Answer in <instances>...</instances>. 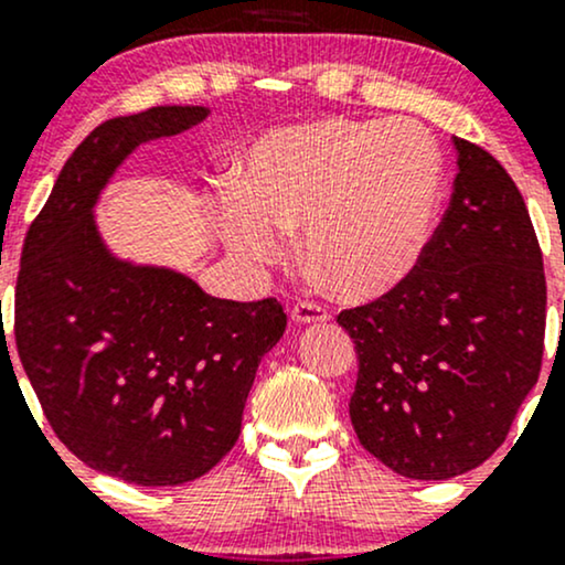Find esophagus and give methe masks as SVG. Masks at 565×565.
I'll use <instances>...</instances> for the list:
<instances>
[{
  "label": "esophagus",
  "mask_w": 565,
  "mask_h": 565,
  "mask_svg": "<svg viewBox=\"0 0 565 565\" xmlns=\"http://www.w3.org/2000/svg\"><path fill=\"white\" fill-rule=\"evenodd\" d=\"M329 319L327 305L313 300H300L291 308V321L295 323H321Z\"/></svg>",
  "instance_id": "1"
}]
</instances>
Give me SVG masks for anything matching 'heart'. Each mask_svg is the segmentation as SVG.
Returning <instances> with one entry per match:
<instances>
[{"instance_id":"heart-1","label":"heart","mask_w":565,"mask_h":565,"mask_svg":"<svg viewBox=\"0 0 565 565\" xmlns=\"http://www.w3.org/2000/svg\"><path fill=\"white\" fill-rule=\"evenodd\" d=\"M444 185L436 140L412 121L319 119L274 129L246 151L217 228L233 255L268 263L302 228V255L353 300L404 281L423 257Z\"/></svg>"}]
</instances>
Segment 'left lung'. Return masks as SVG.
Wrapping results in <instances>:
<instances>
[{"label":"left lung","instance_id":"left-lung-1","mask_svg":"<svg viewBox=\"0 0 565 565\" xmlns=\"http://www.w3.org/2000/svg\"><path fill=\"white\" fill-rule=\"evenodd\" d=\"M454 148L449 210L423 257L337 316L359 353L355 436L417 481L462 476L504 444L544 353L547 284L526 201L489 151Z\"/></svg>","mask_w":565,"mask_h":565}]
</instances>
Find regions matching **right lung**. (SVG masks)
Returning <instances> with one entry per match:
<instances>
[{
  "label": "right lung",
  "mask_w": 565,
  "mask_h": 565,
  "mask_svg": "<svg viewBox=\"0 0 565 565\" xmlns=\"http://www.w3.org/2000/svg\"><path fill=\"white\" fill-rule=\"evenodd\" d=\"M204 116L159 106L95 127L18 270L15 345L50 427L84 465L140 486L188 483L233 449L260 359L287 329L276 297L217 300L172 270L114 260L97 238L93 204L121 159Z\"/></svg>",
  "instance_id": "right-lung-1"
}]
</instances>
